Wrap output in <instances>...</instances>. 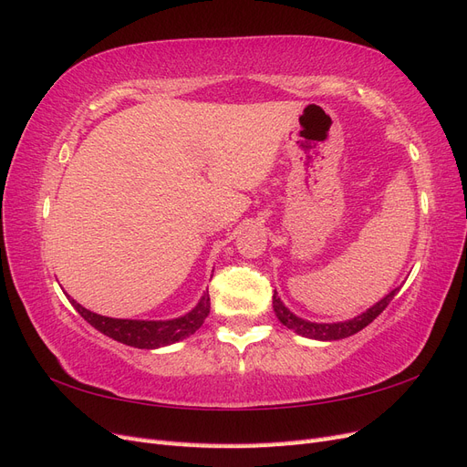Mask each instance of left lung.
I'll return each instance as SVG.
<instances>
[{
	"mask_svg": "<svg viewBox=\"0 0 467 467\" xmlns=\"http://www.w3.org/2000/svg\"><path fill=\"white\" fill-rule=\"evenodd\" d=\"M400 292V288H393L388 296H384L379 302H376L372 307L366 309L360 316L347 319V321H337V323H316V321H307L302 319L296 314H292L290 309L282 304V300L276 296H273V307H275V314L278 317V321L282 325H286L288 329H292L294 333H298L302 337L307 338H316V341H338V338H345L355 335L358 331H362L366 325H370L384 309L388 307V304L393 300V296Z\"/></svg>",
	"mask_w": 467,
	"mask_h": 467,
	"instance_id": "obj_1",
	"label": "left lung"
}]
</instances>
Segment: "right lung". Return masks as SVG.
<instances>
[{
  "instance_id": "add662e5",
  "label": "right lung",
  "mask_w": 467,
  "mask_h": 467,
  "mask_svg": "<svg viewBox=\"0 0 467 467\" xmlns=\"http://www.w3.org/2000/svg\"><path fill=\"white\" fill-rule=\"evenodd\" d=\"M67 296V294H66ZM67 300L78 309V314L86 319L97 331L103 335L115 338V341L129 345L134 348H160L173 345L177 341H182L194 331L201 327L204 319L210 314V296L208 290L201 296L199 304H196L189 314L175 317V319H117V317H107L89 312V309L78 304L72 296H67Z\"/></svg>"
}]
</instances>
